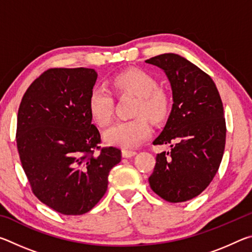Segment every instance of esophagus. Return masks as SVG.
Wrapping results in <instances>:
<instances>
[{"instance_id":"1","label":"esophagus","mask_w":252,"mask_h":252,"mask_svg":"<svg viewBox=\"0 0 252 252\" xmlns=\"http://www.w3.org/2000/svg\"><path fill=\"white\" fill-rule=\"evenodd\" d=\"M136 155L135 150H127V149H123L122 150V156L125 158H131Z\"/></svg>"}]
</instances>
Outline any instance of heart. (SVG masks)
Segmentation results:
<instances>
[{"label":"heart","mask_w":252,"mask_h":252,"mask_svg":"<svg viewBox=\"0 0 252 252\" xmlns=\"http://www.w3.org/2000/svg\"><path fill=\"white\" fill-rule=\"evenodd\" d=\"M116 92L132 93L138 96L131 120L119 121L104 132V140L110 144L122 148L139 146L152 134L148 118L153 122H161L168 117L171 109L169 93L159 88L157 79L147 71L130 69L117 74L112 79ZM89 112L100 126L110 125L113 117L114 97L103 85H95L88 99Z\"/></svg>","instance_id":"heart-1"}]
</instances>
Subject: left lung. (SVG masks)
I'll return each mask as SVG.
<instances>
[{
    "label": "left lung",
    "mask_w": 252,
    "mask_h": 252,
    "mask_svg": "<svg viewBox=\"0 0 252 252\" xmlns=\"http://www.w3.org/2000/svg\"><path fill=\"white\" fill-rule=\"evenodd\" d=\"M163 70L172 89L173 104L163 131L153 144L170 143L158 153L149 183L169 202H185L210 185L222 160L225 144L223 105L206 72L174 53L146 61Z\"/></svg>",
    "instance_id": "8db88e82"
}]
</instances>
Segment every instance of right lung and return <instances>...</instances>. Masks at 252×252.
Here are the masks:
<instances>
[{
  "instance_id": "obj_1",
  "label": "right lung",
  "mask_w": 252,
  "mask_h": 252,
  "mask_svg": "<svg viewBox=\"0 0 252 252\" xmlns=\"http://www.w3.org/2000/svg\"><path fill=\"white\" fill-rule=\"evenodd\" d=\"M96 78L87 67L49 69L30 85L19 108L16 144L32 192L62 215L90 211L121 161L120 149H101L92 125L88 99Z\"/></svg>"
}]
</instances>
